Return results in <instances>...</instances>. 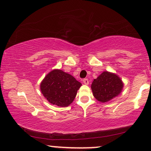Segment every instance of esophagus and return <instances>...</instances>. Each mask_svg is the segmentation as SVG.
<instances>
[{
    "label": "esophagus",
    "instance_id": "obj_1",
    "mask_svg": "<svg viewBox=\"0 0 151 151\" xmlns=\"http://www.w3.org/2000/svg\"><path fill=\"white\" fill-rule=\"evenodd\" d=\"M83 83L85 84V85H89V80L87 78H85L83 79Z\"/></svg>",
    "mask_w": 151,
    "mask_h": 151
}]
</instances>
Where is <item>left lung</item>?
I'll return each instance as SVG.
<instances>
[{"label":"left lung","mask_w":151,"mask_h":151,"mask_svg":"<svg viewBox=\"0 0 151 151\" xmlns=\"http://www.w3.org/2000/svg\"><path fill=\"white\" fill-rule=\"evenodd\" d=\"M123 85L122 81L114 73L104 71L91 84L93 96L102 103L109 101L121 93Z\"/></svg>","instance_id":"1"}]
</instances>
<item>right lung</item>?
I'll return each mask as SVG.
<instances>
[{
	"instance_id": "obj_1",
	"label": "right lung",
	"mask_w": 151,
	"mask_h": 151,
	"mask_svg": "<svg viewBox=\"0 0 151 151\" xmlns=\"http://www.w3.org/2000/svg\"><path fill=\"white\" fill-rule=\"evenodd\" d=\"M82 84L62 70L50 72L41 83V91L48 102L60 107L69 105Z\"/></svg>"
}]
</instances>
